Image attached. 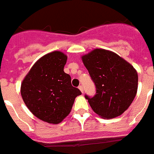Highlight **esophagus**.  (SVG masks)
Segmentation results:
<instances>
[{"instance_id": "1", "label": "esophagus", "mask_w": 154, "mask_h": 154, "mask_svg": "<svg viewBox=\"0 0 154 154\" xmlns=\"http://www.w3.org/2000/svg\"><path fill=\"white\" fill-rule=\"evenodd\" d=\"M79 89L80 90L82 93H83V86H81V85H80V86L79 87Z\"/></svg>"}]
</instances>
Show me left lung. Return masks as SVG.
<instances>
[{
	"label": "left lung",
	"instance_id": "obj_1",
	"mask_svg": "<svg viewBox=\"0 0 154 154\" xmlns=\"http://www.w3.org/2000/svg\"><path fill=\"white\" fill-rule=\"evenodd\" d=\"M82 60L96 88L93 97L85 94L92 110L104 119L121 115L137 94L136 70L117 54L104 49H94Z\"/></svg>",
	"mask_w": 154,
	"mask_h": 154
}]
</instances>
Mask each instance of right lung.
Instances as JSON below:
<instances>
[{"mask_svg": "<svg viewBox=\"0 0 154 154\" xmlns=\"http://www.w3.org/2000/svg\"><path fill=\"white\" fill-rule=\"evenodd\" d=\"M67 60L60 51L47 54L36 61L22 82L20 93L27 107L48 123L61 122L71 112L75 98L82 94L63 71Z\"/></svg>", "mask_w": 154, "mask_h": 154, "instance_id": "add662e5", "label": "right lung"}]
</instances>
